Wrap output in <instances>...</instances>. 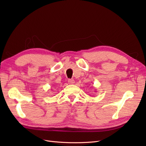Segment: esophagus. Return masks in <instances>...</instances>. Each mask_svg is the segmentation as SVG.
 <instances>
[{
    "label": "esophagus",
    "instance_id": "obj_1",
    "mask_svg": "<svg viewBox=\"0 0 146 146\" xmlns=\"http://www.w3.org/2000/svg\"><path fill=\"white\" fill-rule=\"evenodd\" d=\"M68 83L70 85H73V84L74 83V80L73 79H68Z\"/></svg>",
    "mask_w": 146,
    "mask_h": 146
}]
</instances>
